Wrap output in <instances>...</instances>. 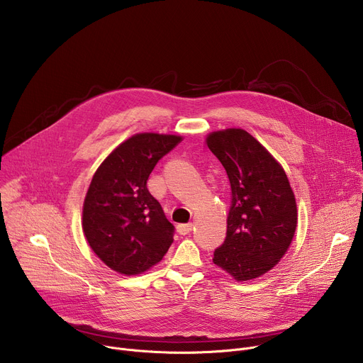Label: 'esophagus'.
<instances>
[{
  "label": "esophagus",
  "instance_id": "obj_1",
  "mask_svg": "<svg viewBox=\"0 0 363 363\" xmlns=\"http://www.w3.org/2000/svg\"><path fill=\"white\" fill-rule=\"evenodd\" d=\"M191 230H192V224H191V223H189V224H181V225L177 227V231H178V234H181V235L189 234Z\"/></svg>",
  "mask_w": 363,
  "mask_h": 363
}]
</instances>
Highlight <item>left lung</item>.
Returning <instances> with one entry per match:
<instances>
[{
	"instance_id": "1",
	"label": "left lung",
	"mask_w": 363,
	"mask_h": 363,
	"mask_svg": "<svg viewBox=\"0 0 363 363\" xmlns=\"http://www.w3.org/2000/svg\"><path fill=\"white\" fill-rule=\"evenodd\" d=\"M206 145L227 171L233 196L227 235L213 262L238 281L255 279L280 262L293 240L294 194L284 169L248 132H214Z\"/></svg>"
}]
</instances>
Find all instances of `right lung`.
Segmentation results:
<instances>
[{"label":"right lung","mask_w":363,"mask_h":363,"mask_svg":"<svg viewBox=\"0 0 363 363\" xmlns=\"http://www.w3.org/2000/svg\"><path fill=\"white\" fill-rule=\"evenodd\" d=\"M179 136L139 133L121 143L96 171L83 205V231L100 260L133 276L160 263L175 227L146 182Z\"/></svg>","instance_id":"1"}]
</instances>
